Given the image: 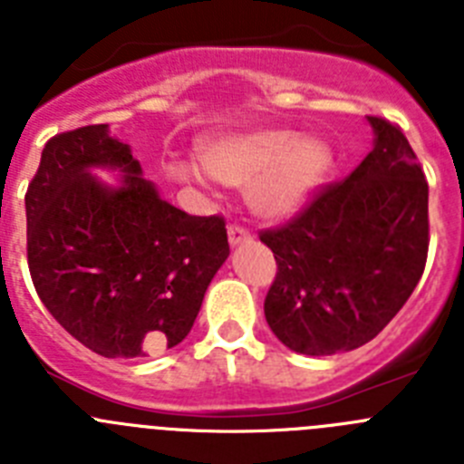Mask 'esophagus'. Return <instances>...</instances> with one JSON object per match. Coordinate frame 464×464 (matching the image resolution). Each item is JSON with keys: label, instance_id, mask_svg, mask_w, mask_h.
<instances>
[{"label": "esophagus", "instance_id": "1", "mask_svg": "<svg viewBox=\"0 0 464 464\" xmlns=\"http://www.w3.org/2000/svg\"><path fill=\"white\" fill-rule=\"evenodd\" d=\"M227 241H229V246L235 248V246H239V244H248V241H251V235H248L244 227H239V225H229Z\"/></svg>", "mask_w": 464, "mask_h": 464}]
</instances>
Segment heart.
<instances>
[{
    "mask_svg": "<svg viewBox=\"0 0 464 464\" xmlns=\"http://www.w3.org/2000/svg\"><path fill=\"white\" fill-rule=\"evenodd\" d=\"M204 169L227 183L248 186L246 202L265 220H285L311 202L334 169L337 153L327 139L302 134L290 127H257L251 132L223 134L197 146ZM181 183H199L192 165H169Z\"/></svg>",
    "mask_w": 464,
    "mask_h": 464,
    "instance_id": "obj_1",
    "label": "heart"
}]
</instances>
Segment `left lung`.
<instances>
[{"label":"left lung","mask_w":464,"mask_h":464,"mask_svg":"<svg viewBox=\"0 0 464 464\" xmlns=\"http://www.w3.org/2000/svg\"><path fill=\"white\" fill-rule=\"evenodd\" d=\"M374 146L346 181L260 241L278 272L265 318L302 355L360 348L411 297L428 257V181L400 127L367 118Z\"/></svg>","instance_id":"1"}]
</instances>
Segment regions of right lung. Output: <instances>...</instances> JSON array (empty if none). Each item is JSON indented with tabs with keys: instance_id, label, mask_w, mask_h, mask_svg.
<instances>
[{
	"instance_id": "right-lung-1",
	"label": "right lung",
	"mask_w": 464,
	"mask_h": 464,
	"mask_svg": "<svg viewBox=\"0 0 464 464\" xmlns=\"http://www.w3.org/2000/svg\"><path fill=\"white\" fill-rule=\"evenodd\" d=\"M97 170H116L104 182ZM41 302L104 358H146L188 337L229 256L218 216L171 207L109 125L53 137L24 195Z\"/></svg>"
}]
</instances>
